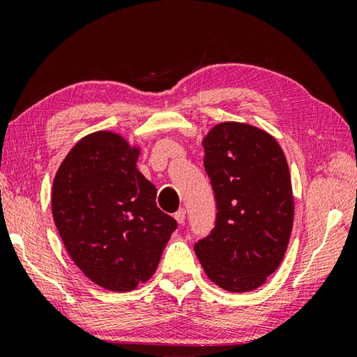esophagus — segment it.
I'll use <instances>...</instances> for the list:
<instances>
[{"mask_svg":"<svg viewBox=\"0 0 357 357\" xmlns=\"http://www.w3.org/2000/svg\"><path fill=\"white\" fill-rule=\"evenodd\" d=\"M174 219L179 223V225H183L184 220H185V209H179L176 211V214H174Z\"/></svg>","mask_w":357,"mask_h":357,"instance_id":"obj_1","label":"esophagus"}]
</instances>
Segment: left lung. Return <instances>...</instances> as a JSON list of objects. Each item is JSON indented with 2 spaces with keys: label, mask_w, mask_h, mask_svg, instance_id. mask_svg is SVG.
I'll return each instance as SVG.
<instances>
[{
  "label": "left lung",
  "mask_w": 357,
  "mask_h": 357,
  "mask_svg": "<svg viewBox=\"0 0 357 357\" xmlns=\"http://www.w3.org/2000/svg\"><path fill=\"white\" fill-rule=\"evenodd\" d=\"M203 148L217 217L213 231L193 249L217 287L252 291L280 266L293 229L285 154L268 132L233 121L214 126Z\"/></svg>",
  "instance_id": "8db88e82"
}]
</instances>
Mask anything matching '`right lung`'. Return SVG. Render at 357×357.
<instances>
[{
    "mask_svg": "<svg viewBox=\"0 0 357 357\" xmlns=\"http://www.w3.org/2000/svg\"><path fill=\"white\" fill-rule=\"evenodd\" d=\"M140 149L108 130L82 138L59 165L52 213L78 269L110 291L151 279L176 229L157 208V190L137 170Z\"/></svg>",
    "mask_w": 357,
    "mask_h": 357,
    "instance_id": "add662e5",
    "label": "right lung"
}]
</instances>
